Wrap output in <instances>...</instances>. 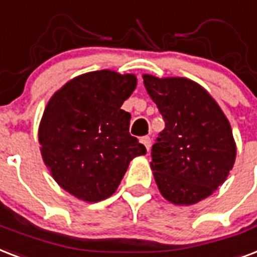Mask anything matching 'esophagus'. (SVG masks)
Masks as SVG:
<instances>
[{
	"mask_svg": "<svg viewBox=\"0 0 257 257\" xmlns=\"http://www.w3.org/2000/svg\"><path fill=\"white\" fill-rule=\"evenodd\" d=\"M141 143H142V145H145V147H146L147 151L150 150V146H151L150 137H142V138H141Z\"/></svg>",
	"mask_w": 257,
	"mask_h": 257,
	"instance_id": "esophagus-1",
	"label": "esophagus"
}]
</instances>
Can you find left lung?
Instances as JSON below:
<instances>
[{"instance_id":"1","label":"left lung","mask_w":257,"mask_h":257,"mask_svg":"<svg viewBox=\"0 0 257 257\" xmlns=\"http://www.w3.org/2000/svg\"><path fill=\"white\" fill-rule=\"evenodd\" d=\"M165 119L151 149V170L161 194L174 205H193L224 184L236 160L229 120L217 101L186 77L143 75Z\"/></svg>"}]
</instances>
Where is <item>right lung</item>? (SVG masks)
Segmentation results:
<instances>
[{
  "mask_svg": "<svg viewBox=\"0 0 257 257\" xmlns=\"http://www.w3.org/2000/svg\"><path fill=\"white\" fill-rule=\"evenodd\" d=\"M135 87L133 73L101 69L73 77L48 101L39 126L43 161L79 200L112 196L130 161L146 154L128 131L131 115L120 108Z\"/></svg>",
  "mask_w": 257,
  "mask_h": 257,
  "instance_id": "right-lung-1",
  "label": "right lung"
}]
</instances>
